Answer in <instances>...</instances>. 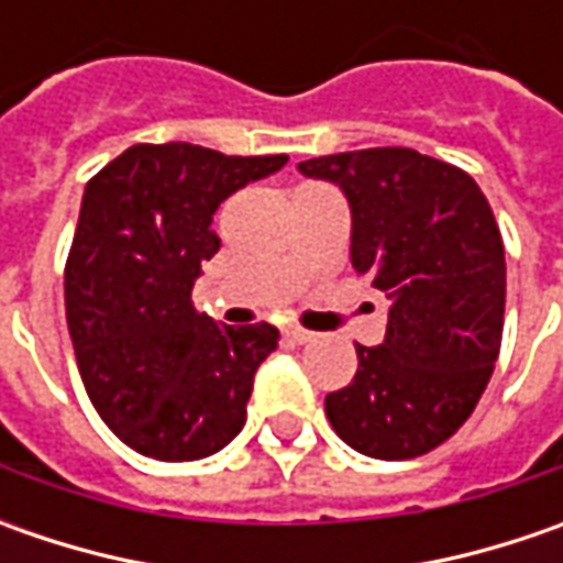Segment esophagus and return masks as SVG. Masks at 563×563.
Returning <instances> with one entry per match:
<instances>
[{
	"label": "esophagus",
	"mask_w": 563,
	"mask_h": 563,
	"mask_svg": "<svg viewBox=\"0 0 563 563\" xmlns=\"http://www.w3.org/2000/svg\"><path fill=\"white\" fill-rule=\"evenodd\" d=\"M285 338L294 341V344H307V341H313L316 332H310V329H300V325H285Z\"/></svg>",
	"instance_id": "obj_1"
}]
</instances>
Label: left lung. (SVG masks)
Instances as JSON below:
<instances>
[{"label": "left lung", "mask_w": 563, "mask_h": 563, "mask_svg": "<svg viewBox=\"0 0 563 563\" xmlns=\"http://www.w3.org/2000/svg\"><path fill=\"white\" fill-rule=\"evenodd\" d=\"M341 187L351 263L388 297L378 347L357 344L325 417L354 451L410 461L448 442L486 391L505 329V244L479 185L407 146L297 165Z\"/></svg>", "instance_id": "left-lung-1"}]
</instances>
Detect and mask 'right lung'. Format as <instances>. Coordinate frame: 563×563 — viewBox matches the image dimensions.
Listing matches in <instances>:
<instances>
[{
	"label": "right lung",
	"mask_w": 563,
	"mask_h": 563,
	"mask_svg": "<svg viewBox=\"0 0 563 563\" xmlns=\"http://www.w3.org/2000/svg\"><path fill=\"white\" fill-rule=\"evenodd\" d=\"M285 163L137 143L87 181L65 263L68 332L97 413L143 457L200 461L244 429L278 329L216 325L190 291L219 250L216 209Z\"/></svg>",
	"instance_id": "right-lung-1"
}]
</instances>
